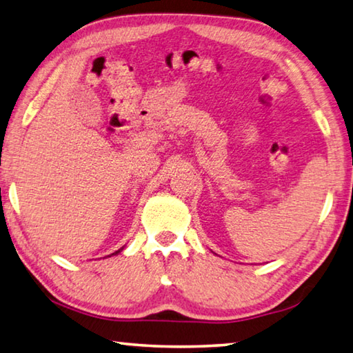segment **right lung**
<instances>
[{
    "label": "right lung",
    "mask_w": 353,
    "mask_h": 353,
    "mask_svg": "<svg viewBox=\"0 0 353 353\" xmlns=\"http://www.w3.org/2000/svg\"><path fill=\"white\" fill-rule=\"evenodd\" d=\"M122 250H123V246H122V248H121V250H117V251H114V252H113V254H110V257H111V256H116V254H119V252H121Z\"/></svg>",
    "instance_id": "add662e5"
}]
</instances>
